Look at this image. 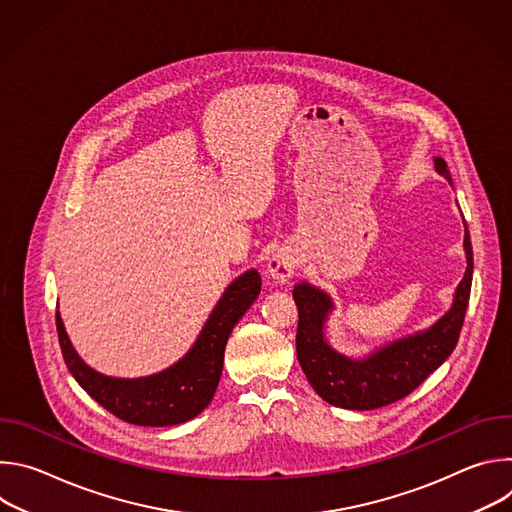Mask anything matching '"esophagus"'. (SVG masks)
I'll return each instance as SVG.
<instances>
[{
    "instance_id": "1",
    "label": "esophagus",
    "mask_w": 512,
    "mask_h": 512,
    "mask_svg": "<svg viewBox=\"0 0 512 512\" xmlns=\"http://www.w3.org/2000/svg\"><path fill=\"white\" fill-rule=\"evenodd\" d=\"M298 267V255L294 249L283 247L279 249L267 263V273L273 281L277 283H285L289 281V277H294Z\"/></svg>"
}]
</instances>
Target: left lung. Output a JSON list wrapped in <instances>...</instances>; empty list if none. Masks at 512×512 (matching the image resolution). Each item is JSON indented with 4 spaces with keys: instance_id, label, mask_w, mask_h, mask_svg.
I'll list each match as a JSON object with an SVG mask.
<instances>
[{
    "instance_id": "8db88e82",
    "label": "left lung",
    "mask_w": 512,
    "mask_h": 512,
    "mask_svg": "<svg viewBox=\"0 0 512 512\" xmlns=\"http://www.w3.org/2000/svg\"><path fill=\"white\" fill-rule=\"evenodd\" d=\"M433 168L452 184L448 164L442 158H433ZM464 253L466 273L456 287L450 310L429 328L375 348L362 358L346 356L326 340L334 300L310 281L296 283L294 300L300 316L296 350L312 389L330 405L369 411L407 397L437 367H442L458 344L470 300L474 259L466 223Z\"/></svg>"
}]
</instances>
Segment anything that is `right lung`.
<instances>
[{
  "label": "right lung",
  "mask_w": 512,
  "mask_h": 512,
  "mask_svg": "<svg viewBox=\"0 0 512 512\" xmlns=\"http://www.w3.org/2000/svg\"><path fill=\"white\" fill-rule=\"evenodd\" d=\"M259 294V271L249 269L241 273L216 302L190 350L172 367L148 377H109L89 367L72 346L56 310L60 350L72 377L115 417L148 427L178 425L200 415L212 401L223 375L227 340Z\"/></svg>",
  "instance_id": "right-lung-1"
}]
</instances>
